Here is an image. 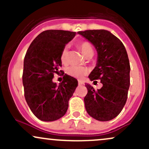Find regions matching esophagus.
<instances>
[{
	"label": "esophagus",
	"instance_id": "34e87169",
	"mask_svg": "<svg viewBox=\"0 0 149 149\" xmlns=\"http://www.w3.org/2000/svg\"><path fill=\"white\" fill-rule=\"evenodd\" d=\"M78 85H84V83H83V81H81V80H79V81H78Z\"/></svg>",
	"mask_w": 149,
	"mask_h": 149
}]
</instances>
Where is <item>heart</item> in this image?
Segmentation results:
<instances>
[{
  "mask_svg": "<svg viewBox=\"0 0 149 149\" xmlns=\"http://www.w3.org/2000/svg\"><path fill=\"white\" fill-rule=\"evenodd\" d=\"M79 47L81 49L82 52L84 54L85 57H88V56L94 54V49L90 42H82L79 44ZM68 54H69V47L66 46L64 47L62 52L61 54V61L62 64H66L68 61ZM66 73L69 76L74 77V78L81 79L84 77L88 73V69L85 67L77 66H71L66 69Z\"/></svg>",
  "mask_w": 149,
  "mask_h": 149,
  "instance_id": "1",
  "label": "heart"
}]
</instances>
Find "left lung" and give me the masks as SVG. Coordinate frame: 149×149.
<instances>
[{"label": "left lung", "mask_w": 149, "mask_h": 149, "mask_svg": "<svg viewBox=\"0 0 149 149\" xmlns=\"http://www.w3.org/2000/svg\"><path fill=\"white\" fill-rule=\"evenodd\" d=\"M78 33L96 49L97 64L89 78L94 82L100 80L102 84L97 90L85 84V109L97 120H111L120 113L127 101L130 72L127 51L123 42L107 30H87Z\"/></svg>", "instance_id": "1"}]
</instances>
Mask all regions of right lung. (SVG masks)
Wrapping results in <instances>:
<instances>
[{"label": "right lung", "mask_w": 149, "mask_h": 149, "mask_svg": "<svg viewBox=\"0 0 149 149\" xmlns=\"http://www.w3.org/2000/svg\"><path fill=\"white\" fill-rule=\"evenodd\" d=\"M76 34L63 30L42 31L26 53L22 75L25 100L40 120L50 122L64 116L78 86V80L66 74L59 85L52 81L61 66V52Z\"/></svg>", "instance_id": "add662e5"}]
</instances>
